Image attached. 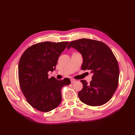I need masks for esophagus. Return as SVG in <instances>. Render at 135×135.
Here are the masks:
<instances>
[{"instance_id": "esophagus-1", "label": "esophagus", "mask_w": 135, "mask_h": 135, "mask_svg": "<svg viewBox=\"0 0 135 135\" xmlns=\"http://www.w3.org/2000/svg\"><path fill=\"white\" fill-rule=\"evenodd\" d=\"M70 81H71V83H74V82H75V81H76L75 79H70Z\"/></svg>"}]
</instances>
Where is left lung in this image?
Listing matches in <instances>:
<instances>
[{"label": "left lung", "instance_id": "1", "mask_svg": "<svg viewBox=\"0 0 135 135\" xmlns=\"http://www.w3.org/2000/svg\"><path fill=\"white\" fill-rule=\"evenodd\" d=\"M71 47L82 56L81 69L93 74L89 84L80 80L83 88L78 92L79 99L93 107L106 104L115 92L119 76L118 61L113 52L103 42L84 38L71 42L68 50Z\"/></svg>", "mask_w": 135, "mask_h": 135}]
</instances>
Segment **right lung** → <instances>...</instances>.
<instances>
[{"mask_svg":"<svg viewBox=\"0 0 135 135\" xmlns=\"http://www.w3.org/2000/svg\"><path fill=\"white\" fill-rule=\"evenodd\" d=\"M69 42H45L32 45L23 52L18 64L20 88L28 103L43 112H50L60 104L61 89L71 82L69 78H49L58 59Z\"/></svg>","mask_w":135,"mask_h":135,"instance_id":"obj_1","label":"right lung"}]
</instances>
